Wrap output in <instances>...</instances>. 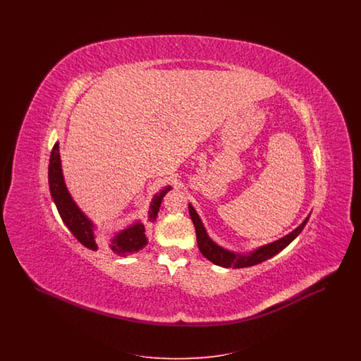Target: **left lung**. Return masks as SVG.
<instances>
[{
	"mask_svg": "<svg viewBox=\"0 0 361 361\" xmlns=\"http://www.w3.org/2000/svg\"><path fill=\"white\" fill-rule=\"evenodd\" d=\"M188 208L190 219H192L193 226H195V230H196V238H197L199 250L212 264L224 267V268H246V267L257 265V264L265 261V259L274 257L277 253H280L283 249H286L291 243L292 240H295L302 233V230L305 228V226L307 224L310 218L309 215L302 222V224H299L293 231H291L290 234H287L286 237L275 240V242H271L268 245L259 246L256 250H253L250 253L240 255V253H234L231 250H227V249H224L222 246H219L216 242L211 240L209 235L207 234L206 228L203 226L200 216L195 211V208L192 207V204H188Z\"/></svg>",
	"mask_w": 361,
	"mask_h": 361,
	"instance_id": "obj_1",
	"label": "left lung"
}]
</instances>
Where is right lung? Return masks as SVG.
I'll use <instances>...</instances> for the list:
<instances>
[{
    "label": "right lung",
    "mask_w": 361,
    "mask_h": 361,
    "mask_svg": "<svg viewBox=\"0 0 361 361\" xmlns=\"http://www.w3.org/2000/svg\"><path fill=\"white\" fill-rule=\"evenodd\" d=\"M49 184L51 192L52 200L56 206V209L63 221L68 226L71 234L80 240L84 246L90 250H97L100 247V240L97 234L94 233V224L86 216L85 214L75 204L73 197L70 196L69 190L66 188L63 174H62V165H61V154H59V143L56 142L52 147L49 164ZM172 189L171 185L161 189L155 193L150 207H149V218L147 222L153 224L158 215L161 202L164 196ZM145 224L142 222H135L130 227L121 230L115 234V237L109 242V249L119 255L127 256L130 253L139 252L147 245V237L145 233Z\"/></svg>",
    "instance_id": "1"
}]
</instances>
